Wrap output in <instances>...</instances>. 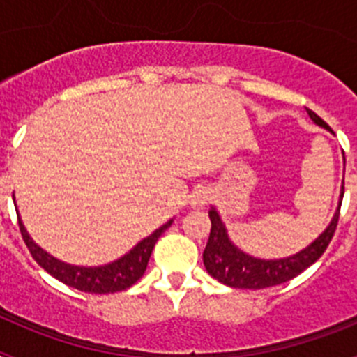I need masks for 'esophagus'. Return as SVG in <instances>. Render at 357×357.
Instances as JSON below:
<instances>
[{
	"label": "esophagus",
	"instance_id": "1",
	"mask_svg": "<svg viewBox=\"0 0 357 357\" xmlns=\"http://www.w3.org/2000/svg\"><path fill=\"white\" fill-rule=\"evenodd\" d=\"M209 197L211 195L206 188H198L193 191V195H191L189 202H191V206L193 207H204L207 202H209Z\"/></svg>",
	"mask_w": 357,
	"mask_h": 357
}]
</instances>
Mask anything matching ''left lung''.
<instances>
[{
  "label": "left lung",
  "mask_w": 357,
  "mask_h": 357,
  "mask_svg": "<svg viewBox=\"0 0 357 357\" xmlns=\"http://www.w3.org/2000/svg\"><path fill=\"white\" fill-rule=\"evenodd\" d=\"M307 114L317 125L329 128V125L320 116L314 114L311 109H307ZM343 191H345V188H342V198L340 200H343ZM340 209H342V202H340V207L336 214H334L331 225L307 248L291 255V257H286V259L272 261L255 259V257H250V255L238 250L230 243L225 227H223L218 213L211 209V234L209 241L206 245V250H204L206 270L209 272L211 277H214V279L223 282V284L230 286V288L263 289L288 282L293 277L304 272L305 268L311 266L314 261L320 259L321 254L327 250L331 239H333L334 232H336V227H338Z\"/></svg>",
  "instance_id": "1"
}]
</instances>
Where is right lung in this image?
Here are the masks:
<instances>
[{
    "mask_svg": "<svg viewBox=\"0 0 357 357\" xmlns=\"http://www.w3.org/2000/svg\"><path fill=\"white\" fill-rule=\"evenodd\" d=\"M17 222L21 236H23V241L26 243L31 257H33L50 275H53L55 279L64 282V284L71 286V288L80 289V291L85 293H116L130 288L132 284H135V282L143 277L157 239L160 238V234H162L164 230L172 225L173 220H169L168 223H164V225L160 227V229H157L153 234L144 238L141 243H137L127 255H123L121 259L98 268L71 266V264L56 261L55 257L46 254L43 248H39L36 243L31 241L28 232L24 230L23 222L19 220V216Z\"/></svg>",
    "mask_w": 357,
    "mask_h": 357,
    "instance_id": "add662e5",
    "label": "right lung"
}]
</instances>
